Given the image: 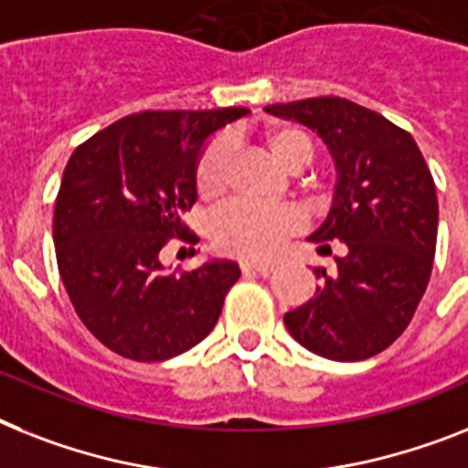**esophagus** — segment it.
Instances as JSON below:
<instances>
[{"label":"esophagus","mask_w":468,"mask_h":468,"mask_svg":"<svg viewBox=\"0 0 468 468\" xmlns=\"http://www.w3.org/2000/svg\"><path fill=\"white\" fill-rule=\"evenodd\" d=\"M243 272H258V275H270L275 270V262H256V261H243L241 262Z\"/></svg>","instance_id":"34e87169"}]
</instances>
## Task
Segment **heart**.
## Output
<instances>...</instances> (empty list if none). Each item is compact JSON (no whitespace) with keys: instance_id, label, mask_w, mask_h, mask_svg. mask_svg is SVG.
Here are the masks:
<instances>
[{"instance_id":"1","label":"heart","mask_w":468,"mask_h":468,"mask_svg":"<svg viewBox=\"0 0 468 468\" xmlns=\"http://www.w3.org/2000/svg\"><path fill=\"white\" fill-rule=\"evenodd\" d=\"M272 160L287 172H301L313 160V141L294 126L270 131L265 138ZM229 145L212 138L196 162V191L200 198H218L227 186ZM303 225L301 212L292 206L261 207L250 203H229L212 218L210 241L219 253L239 258L272 256Z\"/></svg>"}]
</instances>
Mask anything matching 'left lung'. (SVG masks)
Instances as JSON below:
<instances>
[{"label": "left lung", "mask_w": 468, "mask_h": 468, "mask_svg": "<svg viewBox=\"0 0 468 468\" xmlns=\"http://www.w3.org/2000/svg\"><path fill=\"white\" fill-rule=\"evenodd\" d=\"M265 112L315 131L337 167L325 222L308 241L337 268H315L320 287L284 315L292 337L332 361H364L388 349L414 318L433 270L438 196L411 133L345 98L268 104Z\"/></svg>", "instance_id": "8db88e82"}]
</instances>
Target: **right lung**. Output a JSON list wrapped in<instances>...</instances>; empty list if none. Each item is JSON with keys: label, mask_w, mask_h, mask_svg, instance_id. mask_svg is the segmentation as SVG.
<instances>
[{"label": "right lung", "mask_w": 468, "mask_h": 468, "mask_svg": "<svg viewBox=\"0 0 468 468\" xmlns=\"http://www.w3.org/2000/svg\"><path fill=\"white\" fill-rule=\"evenodd\" d=\"M246 107L138 112L80 143L54 206L57 265L83 325L133 361L179 356L218 323L241 277L237 262L207 261L167 272L169 243H196L184 212L198 198L203 143Z\"/></svg>", "instance_id": "obj_1"}]
</instances>
